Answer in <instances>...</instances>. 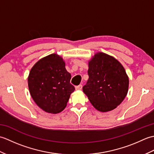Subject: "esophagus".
<instances>
[{"label":"esophagus","mask_w":154,"mask_h":154,"mask_svg":"<svg viewBox=\"0 0 154 154\" xmlns=\"http://www.w3.org/2000/svg\"><path fill=\"white\" fill-rule=\"evenodd\" d=\"M82 87H83L82 85H78V86H76V87H75V89H76V90H78V91H79V90H81V89H82Z\"/></svg>","instance_id":"obj_1"}]
</instances>
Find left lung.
Instances as JSON below:
<instances>
[{"mask_svg": "<svg viewBox=\"0 0 154 154\" xmlns=\"http://www.w3.org/2000/svg\"><path fill=\"white\" fill-rule=\"evenodd\" d=\"M89 79L83 87L91 103L100 112L119 106L126 97L129 79L125 69L115 58L99 52L89 63Z\"/></svg>", "mask_w": 154, "mask_h": 154, "instance_id": "obj_1", "label": "left lung"}]
</instances>
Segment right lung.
I'll use <instances>...</instances> for the list:
<instances>
[{"label":"right lung","instance_id":"1","mask_svg":"<svg viewBox=\"0 0 154 154\" xmlns=\"http://www.w3.org/2000/svg\"><path fill=\"white\" fill-rule=\"evenodd\" d=\"M71 77L58 55L53 54L41 59L32 68L28 79L32 99L45 112H60L75 91Z\"/></svg>","mask_w":154,"mask_h":154}]
</instances>
